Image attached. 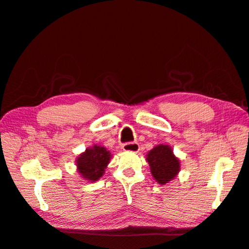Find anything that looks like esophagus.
<instances>
[{"label": "esophagus", "instance_id": "1", "mask_svg": "<svg viewBox=\"0 0 249 249\" xmlns=\"http://www.w3.org/2000/svg\"><path fill=\"white\" fill-rule=\"evenodd\" d=\"M122 148L126 151H133V153H137L139 150V144L137 142H127L122 144Z\"/></svg>", "mask_w": 249, "mask_h": 249}]
</instances>
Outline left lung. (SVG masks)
Wrapping results in <instances>:
<instances>
[{
    "label": "left lung",
    "mask_w": 249,
    "mask_h": 249,
    "mask_svg": "<svg viewBox=\"0 0 249 249\" xmlns=\"http://www.w3.org/2000/svg\"><path fill=\"white\" fill-rule=\"evenodd\" d=\"M146 160L151 175L161 185L174 179L180 170L179 160L173 154L171 147L165 144L157 145L151 149Z\"/></svg>",
    "instance_id": "left-lung-1"
}]
</instances>
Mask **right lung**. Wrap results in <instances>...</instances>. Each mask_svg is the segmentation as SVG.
Wrapping results in <instances>:
<instances>
[{"instance_id":"right-lung-1","label":"right lung","mask_w":249,"mask_h":249,"mask_svg":"<svg viewBox=\"0 0 249 249\" xmlns=\"http://www.w3.org/2000/svg\"><path fill=\"white\" fill-rule=\"evenodd\" d=\"M111 159V153L104 146L93 145L86 148L76 160L78 172L83 178L90 181L99 180L105 172Z\"/></svg>"}]
</instances>
